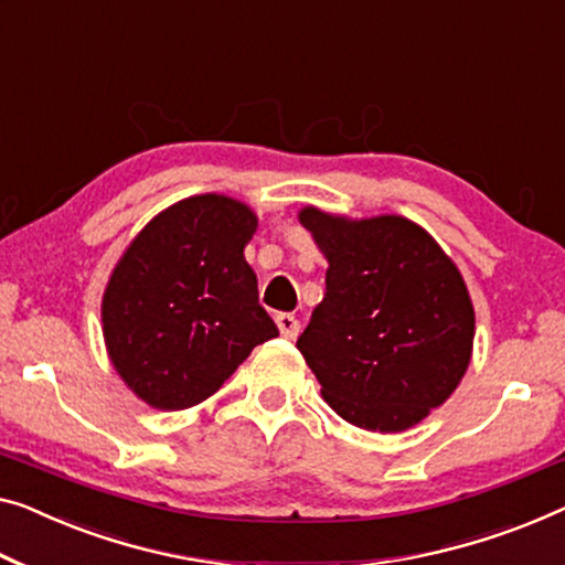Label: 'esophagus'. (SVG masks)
Returning <instances> with one entry per match:
<instances>
[{"label":"esophagus","instance_id":"esophagus-1","mask_svg":"<svg viewBox=\"0 0 565 565\" xmlns=\"http://www.w3.org/2000/svg\"><path fill=\"white\" fill-rule=\"evenodd\" d=\"M276 324H279V332L286 337V340H297V334L301 330L297 317L289 315V311H281V315H276Z\"/></svg>","mask_w":565,"mask_h":565}]
</instances>
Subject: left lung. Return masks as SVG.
<instances>
[{"instance_id": "1", "label": "left lung", "mask_w": 565, "mask_h": 565, "mask_svg": "<svg viewBox=\"0 0 565 565\" xmlns=\"http://www.w3.org/2000/svg\"><path fill=\"white\" fill-rule=\"evenodd\" d=\"M299 221L330 264L299 352L337 416L406 431L457 391L471 360L475 307L459 268L408 217L305 207Z\"/></svg>"}]
</instances>
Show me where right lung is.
Wrapping results in <instances>:
<instances>
[{
  "label": "right lung",
  "instance_id": "right-lung-1",
  "mask_svg": "<svg viewBox=\"0 0 565 565\" xmlns=\"http://www.w3.org/2000/svg\"><path fill=\"white\" fill-rule=\"evenodd\" d=\"M256 225L238 200L195 195L149 221L116 264L100 305L106 350L151 408L198 406L279 334L243 256Z\"/></svg>",
  "mask_w": 565,
  "mask_h": 565
}]
</instances>
